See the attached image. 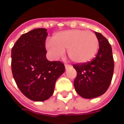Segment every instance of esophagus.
Here are the masks:
<instances>
[{
	"label": "esophagus",
	"instance_id": "1",
	"mask_svg": "<svg viewBox=\"0 0 124 124\" xmlns=\"http://www.w3.org/2000/svg\"><path fill=\"white\" fill-rule=\"evenodd\" d=\"M64 66H65V68H66V69H67V68L70 67V66L69 64H65Z\"/></svg>",
	"mask_w": 124,
	"mask_h": 124
}]
</instances>
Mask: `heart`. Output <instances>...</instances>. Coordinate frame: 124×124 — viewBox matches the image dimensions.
Returning a JSON list of instances; mask_svg holds the SVG:
<instances>
[{"instance_id": "obj_1", "label": "heart", "mask_w": 124, "mask_h": 124, "mask_svg": "<svg viewBox=\"0 0 124 124\" xmlns=\"http://www.w3.org/2000/svg\"><path fill=\"white\" fill-rule=\"evenodd\" d=\"M46 48L53 58L62 56L66 49L67 56L76 64L86 63L96 56L99 48L97 36L92 32L74 29L59 32L46 43Z\"/></svg>"}]
</instances>
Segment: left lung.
Wrapping results in <instances>:
<instances>
[{"mask_svg":"<svg viewBox=\"0 0 124 124\" xmlns=\"http://www.w3.org/2000/svg\"><path fill=\"white\" fill-rule=\"evenodd\" d=\"M99 48L92 61L73 65L77 72L74 81L76 92L84 98H94L104 94L109 88L114 74V62L112 46L101 33L95 32Z\"/></svg>","mask_w":124,"mask_h":124,"instance_id":"obj_1","label":"left lung"}]
</instances>
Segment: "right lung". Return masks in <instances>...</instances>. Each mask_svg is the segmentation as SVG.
I'll return each mask as SVG.
<instances>
[{
    "label": "right lung",
    "instance_id": "obj_1",
    "mask_svg": "<svg viewBox=\"0 0 124 124\" xmlns=\"http://www.w3.org/2000/svg\"><path fill=\"white\" fill-rule=\"evenodd\" d=\"M45 28L23 34L11 51L13 78L21 92L31 100L42 101L53 94L56 81L65 71L60 61H48Z\"/></svg>",
    "mask_w": 124,
    "mask_h": 124
}]
</instances>
